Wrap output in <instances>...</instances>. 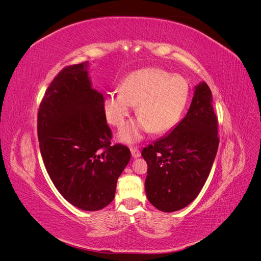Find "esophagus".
<instances>
[{
    "label": "esophagus",
    "mask_w": 261,
    "mask_h": 261,
    "mask_svg": "<svg viewBox=\"0 0 261 261\" xmlns=\"http://www.w3.org/2000/svg\"><path fill=\"white\" fill-rule=\"evenodd\" d=\"M130 152H132V156L134 158V159H136V158H139V156L141 155V153H140V151H139V149H137V148H135V147L130 148Z\"/></svg>",
    "instance_id": "34e87169"
}]
</instances>
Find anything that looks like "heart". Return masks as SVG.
<instances>
[{
    "label": "heart",
    "instance_id": "1",
    "mask_svg": "<svg viewBox=\"0 0 261 261\" xmlns=\"http://www.w3.org/2000/svg\"><path fill=\"white\" fill-rule=\"evenodd\" d=\"M188 96L189 86L183 77L161 68L146 67L126 76L121 90L110 92L102 108L108 123L120 128L136 106L138 117L126 124L117 135L122 143L135 144L150 130L162 134L174 127Z\"/></svg>",
    "mask_w": 261,
    "mask_h": 261
}]
</instances>
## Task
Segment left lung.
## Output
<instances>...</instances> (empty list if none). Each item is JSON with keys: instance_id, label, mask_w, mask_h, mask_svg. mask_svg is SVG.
<instances>
[{"instance_id": "left-lung-1", "label": "left lung", "mask_w": 261, "mask_h": 261, "mask_svg": "<svg viewBox=\"0 0 261 261\" xmlns=\"http://www.w3.org/2000/svg\"><path fill=\"white\" fill-rule=\"evenodd\" d=\"M218 146L212 93L200 82L183 120L141 151L148 164L145 189L150 203L164 212L188 206L206 183Z\"/></svg>"}]
</instances>
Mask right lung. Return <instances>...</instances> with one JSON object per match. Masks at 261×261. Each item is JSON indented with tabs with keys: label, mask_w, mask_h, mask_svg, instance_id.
Masks as SVG:
<instances>
[{
	"label": "right lung",
	"mask_w": 261,
	"mask_h": 261,
	"mask_svg": "<svg viewBox=\"0 0 261 261\" xmlns=\"http://www.w3.org/2000/svg\"><path fill=\"white\" fill-rule=\"evenodd\" d=\"M89 65L68 66L50 84L38 112V138L60 194L78 209L98 211L113 200L130 151L110 146L103 96L92 88Z\"/></svg>",
	"instance_id": "obj_1"
}]
</instances>
